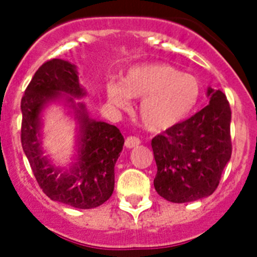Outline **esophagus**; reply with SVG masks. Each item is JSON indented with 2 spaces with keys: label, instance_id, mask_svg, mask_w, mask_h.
<instances>
[{
  "label": "esophagus",
  "instance_id": "esophagus-1",
  "mask_svg": "<svg viewBox=\"0 0 257 257\" xmlns=\"http://www.w3.org/2000/svg\"><path fill=\"white\" fill-rule=\"evenodd\" d=\"M140 144V139L139 138H136V136H127L126 140H124V145H126V148L131 149L135 148L138 145Z\"/></svg>",
  "mask_w": 257,
  "mask_h": 257
}]
</instances>
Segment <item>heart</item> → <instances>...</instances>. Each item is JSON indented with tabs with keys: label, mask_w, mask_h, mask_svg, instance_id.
Here are the masks:
<instances>
[{
	"label": "heart",
	"mask_w": 257,
	"mask_h": 257,
	"mask_svg": "<svg viewBox=\"0 0 257 257\" xmlns=\"http://www.w3.org/2000/svg\"><path fill=\"white\" fill-rule=\"evenodd\" d=\"M109 101L126 108L130 97L140 99L139 119L153 133L170 130L184 121L197 105L201 94L198 79L165 63L131 68L122 83L106 85Z\"/></svg>",
	"instance_id": "1"
}]
</instances>
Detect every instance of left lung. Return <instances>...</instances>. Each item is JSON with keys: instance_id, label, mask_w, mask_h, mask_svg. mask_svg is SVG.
Here are the masks:
<instances>
[{"instance_id": "obj_1", "label": "left lung", "mask_w": 257, "mask_h": 257, "mask_svg": "<svg viewBox=\"0 0 257 257\" xmlns=\"http://www.w3.org/2000/svg\"><path fill=\"white\" fill-rule=\"evenodd\" d=\"M207 96V106L152 140L154 188L174 203L211 196L230 160V105L220 90L208 87Z\"/></svg>"}]
</instances>
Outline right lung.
Segmentation results:
<instances>
[{"instance_id": "right-lung-1", "label": "right lung", "mask_w": 257, "mask_h": 257, "mask_svg": "<svg viewBox=\"0 0 257 257\" xmlns=\"http://www.w3.org/2000/svg\"><path fill=\"white\" fill-rule=\"evenodd\" d=\"M68 93L67 97L65 94ZM85 96L74 64L51 59L41 65L22 97V147L41 189L50 199L76 208L103 205L114 189V165L123 148L121 131L88 117ZM64 98L79 123L77 161L69 170L55 168L42 151L40 114L51 101Z\"/></svg>"}]
</instances>
